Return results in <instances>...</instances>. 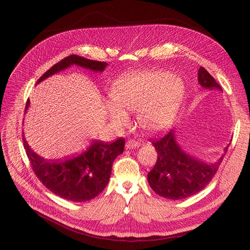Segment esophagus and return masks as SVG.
<instances>
[{
	"instance_id": "1",
	"label": "esophagus",
	"mask_w": 250,
	"mask_h": 250,
	"mask_svg": "<svg viewBox=\"0 0 250 250\" xmlns=\"http://www.w3.org/2000/svg\"><path fill=\"white\" fill-rule=\"evenodd\" d=\"M136 147H139V142L136 140H128L125 143L126 149H132V148H136Z\"/></svg>"
}]
</instances>
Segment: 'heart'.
<instances>
[{"label": "heart", "instance_id": "1", "mask_svg": "<svg viewBox=\"0 0 250 250\" xmlns=\"http://www.w3.org/2000/svg\"><path fill=\"white\" fill-rule=\"evenodd\" d=\"M185 88L178 78L163 71L127 75L111 89L115 104L108 105L112 123L122 127L128 123L125 110L138 112L139 125L156 133L172 124L183 98Z\"/></svg>", "mask_w": 250, "mask_h": 250}]
</instances>
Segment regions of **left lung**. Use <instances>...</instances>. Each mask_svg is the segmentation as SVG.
Here are the masks:
<instances>
[{
  "mask_svg": "<svg viewBox=\"0 0 250 250\" xmlns=\"http://www.w3.org/2000/svg\"><path fill=\"white\" fill-rule=\"evenodd\" d=\"M199 83L205 88H219L220 85L205 68L199 70ZM157 151V161L148 173L151 188L169 200H181L204 189L217 173L225 153L215 163H204L183 152L170 130L163 137L150 139Z\"/></svg>",
  "mask_w": 250,
  "mask_h": 250,
  "instance_id": "8db88e82",
  "label": "left lung"
}]
</instances>
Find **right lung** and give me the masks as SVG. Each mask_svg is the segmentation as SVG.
<instances>
[{"instance_id": "obj_1", "label": "right lung", "mask_w": 250, "mask_h": 250, "mask_svg": "<svg viewBox=\"0 0 250 250\" xmlns=\"http://www.w3.org/2000/svg\"><path fill=\"white\" fill-rule=\"evenodd\" d=\"M74 63L100 72L107 65L105 62L71 55L52 65L38 79L37 83ZM28 105L29 100L26 102L25 110ZM22 140L33 172L42 185L61 198L77 203L96 198L106 188L112 163L124 152L125 143V138L117 139L113 143L94 141L89 148L76 156L62 160H46L30 149L24 137Z\"/></svg>"}]
</instances>
